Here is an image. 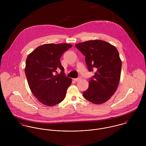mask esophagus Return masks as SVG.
<instances>
[{
	"mask_svg": "<svg viewBox=\"0 0 146 146\" xmlns=\"http://www.w3.org/2000/svg\"><path fill=\"white\" fill-rule=\"evenodd\" d=\"M80 78H77V79H74V82H78L79 80H80Z\"/></svg>",
	"mask_w": 146,
	"mask_h": 146,
	"instance_id": "obj_1",
	"label": "esophagus"
}]
</instances>
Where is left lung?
I'll list each match as a JSON object with an SVG mask.
<instances>
[{
	"label": "left lung",
	"mask_w": 146,
	"mask_h": 146,
	"mask_svg": "<svg viewBox=\"0 0 146 146\" xmlns=\"http://www.w3.org/2000/svg\"><path fill=\"white\" fill-rule=\"evenodd\" d=\"M76 47L85 56L89 71L96 72L89 82L84 97L94 104L107 101L116 92L120 79L122 63L115 46L101 40L78 43Z\"/></svg>",
	"instance_id": "8db88e82"
}]
</instances>
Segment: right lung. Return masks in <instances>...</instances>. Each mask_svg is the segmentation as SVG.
<instances>
[{"mask_svg":"<svg viewBox=\"0 0 146 146\" xmlns=\"http://www.w3.org/2000/svg\"><path fill=\"white\" fill-rule=\"evenodd\" d=\"M72 46L66 43L43 44L28 55L26 76L31 92L42 104L53 106L64 99L72 80L64 75L60 59ZM58 69L61 73L54 75Z\"/></svg>","mask_w":146,"mask_h":146,"instance_id":"add662e5","label":"right lung"}]
</instances>
